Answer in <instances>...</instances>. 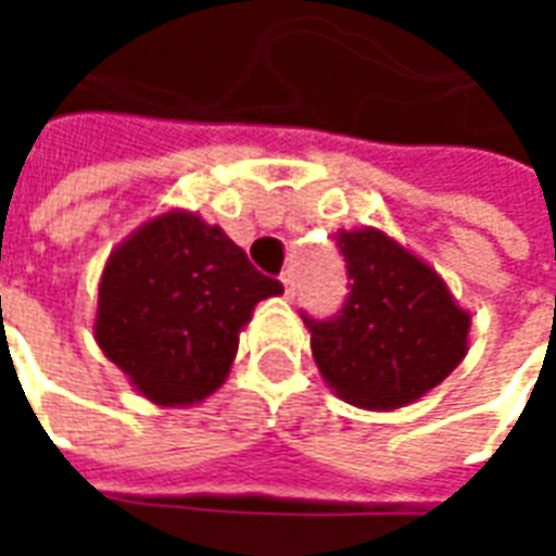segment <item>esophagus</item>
Segmentation results:
<instances>
[{
  "label": "esophagus",
  "instance_id": "obj_1",
  "mask_svg": "<svg viewBox=\"0 0 556 556\" xmlns=\"http://www.w3.org/2000/svg\"><path fill=\"white\" fill-rule=\"evenodd\" d=\"M282 289H286V298H294V294H298V282H294V270H286V274H282Z\"/></svg>",
  "mask_w": 556,
  "mask_h": 556
}]
</instances>
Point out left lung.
Here are the masks:
<instances>
[{
    "mask_svg": "<svg viewBox=\"0 0 556 556\" xmlns=\"http://www.w3.org/2000/svg\"><path fill=\"white\" fill-rule=\"evenodd\" d=\"M337 243L351 291L333 318L303 315L315 366L357 408H405L465 361L470 313L434 267L387 231L342 229Z\"/></svg>",
    "mask_w": 556,
    "mask_h": 556,
    "instance_id": "left-lung-1",
    "label": "left lung"
}]
</instances>
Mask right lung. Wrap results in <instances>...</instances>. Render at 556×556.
<instances>
[{
	"label": "right lung",
	"instance_id": "add662e5",
	"mask_svg": "<svg viewBox=\"0 0 556 556\" xmlns=\"http://www.w3.org/2000/svg\"><path fill=\"white\" fill-rule=\"evenodd\" d=\"M282 294L238 243L172 207L115 247L101 274L94 342L139 396L199 405L229 378L255 303Z\"/></svg>",
	"mask_w": 556,
	"mask_h": 556
}]
</instances>
